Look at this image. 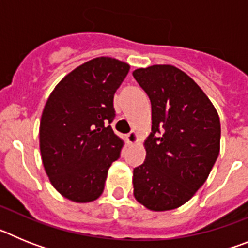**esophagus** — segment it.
Here are the masks:
<instances>
[{"instance_id":"obj_1","label":"esophagus","mask_w":248,"mask_h":248,"mask_svg":"<svg viewBox=\"0 0 248 248\" xmlns=\"http://www.w3.org/2000/svg\"><path fill=\"white\" fill-rule=\"evenodd\" d=\"M126 141H128L129 144H135L138 141V134L137 131H130L129 134H126Z\"/></svg>"}]
</instances>
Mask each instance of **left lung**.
Listing matches in <instances>:
<instances>
[{
	"label": "left lung",
	"instance_id": "1",
	"mask_svg": "<svg viewBox=\"0 0 248 248\" xmlns=\"http://www.w3.org/2000/svg\"><path fill=\"white\" fill-rule=\"evenodd\" d=\"M151 103L146 157L133 171L134 196L153 211L184 205L200 189L220 153L218 114L194 80L174 65L133 72Z\"/></svg>",
	"mask_w": 248,
	"mask_h": 248
}]
</instances>
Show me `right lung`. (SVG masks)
<instances>
[{"instance_id": "add662e5", "label": "right lung", "mask_w": 248, "mask_h": 248, "mask_svg": "<svg viewBox=\"0 0 248 248\" xmlns=\"http://www.w3.org/2000/svg\"><path fill=\"white\" fill-rule=\"evenodd\" d=\"M129 64L99 57L76 68L57 84L43 109L39 148L45 170L59 194L76 202L97 200L122 138L111 129L114 94Z\"/></svg>"}]
</instances>
